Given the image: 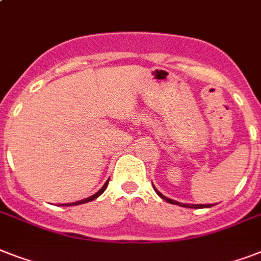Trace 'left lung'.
Listing matches in <instances>:
<instances>
[{"instance_id": "obj_1", "label": "left lung", "mask_w": 261, "mask_h": 261, "mask_svg": "<svg viewBox=\"0 0 261 261\" xmlns=\"http://www.w3.org/2000/svg\"><path fill=\"white\" fill-rule=\"evenodd\" d=\"M153 188H154V190H155V187H153ZM155 192H157V194H159L160 198L164 199V200H165V202L172 203V204H178V206H181V207H188V208H204V207H211L210 204H186V203H178V202H176V200H172V199L167 198V196H164V195L161 194V192H159V191H157V190H155Z\"/></svg>"}]
</instances>
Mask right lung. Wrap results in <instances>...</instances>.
I'll list each match as a JSON object with an SVG mask.
<instances>
[{
	"instance_id": "right-lung-1",
	"label": "right lung",
	"mask_w": 261,
	"mask_h": 261,
	"mask_svg": "<svg viewBox=\"0 0 261 261\" xmlns=\"http://www.w3.org/2000/svg\"><path fill=\"white\" fill-rule=\"evenodd\" d=\"M108 181H110V180H107L106 184H104V186H102L101 188H100V190H98L97 192H96V194L92 195V196H89V198L83 199V200H79V202H75V203H67V204H65V206H77V204H83V203H87V202H90V200H94V199L98 198V196H100V195H101L102 192L106 191L107 186H108Z\"/></svg>"
}]
</instances>
